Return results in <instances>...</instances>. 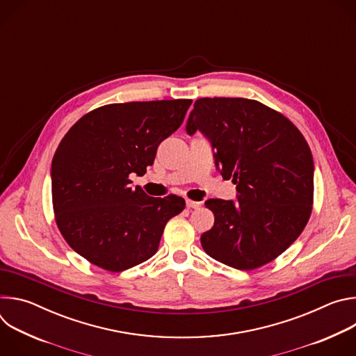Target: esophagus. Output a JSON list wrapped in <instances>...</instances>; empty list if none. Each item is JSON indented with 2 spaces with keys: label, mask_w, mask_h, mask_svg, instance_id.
Returning <instances> with one entry per match:
<instances>
[{
  "label": "esophagus",
  "mask_w": 356,
  "mask_h": 356,
  "mask_svg": "<svg viewBox=\"0 0 356 356\" xmlns=\"http://www.w3.org/2000/svg\"><path fill=\"white\" fill-rule=\"evenodd\" d=\"M186 206L188 209H200L201 202L200 201H194V200H186Z\"/></svg>",
  "instance_id": "obj_1"
}]
</instances>
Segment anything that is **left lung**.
<instances>
[{
    "label": "left lung",
    "instance_id": "8db88e82",
    "mask_svg": "<svg viewBox=\"0 0 356 356\" xmlns=\"http://www.w3.org/2000/svg\"><path fill=\"white\" fill-rule=\"evenodd\" d=\"M200 131L217 170L236 184V201L210 198L214 227L201 235L213 259L239 270L261 268L306 227L313 206L314 162L301 132L280 113L248 98H198L186 132Z\"/></svg>",
    "mask_w": 356,
    "mask_h": 356
}]
</instances>
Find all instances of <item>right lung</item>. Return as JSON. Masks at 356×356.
Here are the masks:
<instances>
[{"label": "right lung", "mask_w": 356, "mask_h": 356, "mask_svg": "<svg viewBox=\"0 0 356 356\" xmlns=\"http://www.w3.org/2000/svg\"><path fill=\"white\" fill-rule=\"evenodd\" d=\"M191 99L108 104L81 117L52 161L56 224L79 255L110 272L136 266L156 253L166 222L181 213V197L154 198L131 187L158 146L183 122Z\"/></svg>", "instance_id": "1"}]
</instances>
